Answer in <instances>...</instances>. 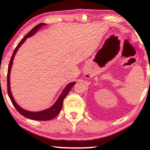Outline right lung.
I'll return each mask as SVG.
<instances>
[{
	"mask_svg": "<svg viewBox=\"0 0 150 150\" xmlns=\"http://www.w3.org/2000/svg\"><path fill=\"white\" fill-rule=\"evenodd\" d=\"M45 25L46 24L44 23H40L38 25H37V26H35L34 28L30 30V31L26 34V35H25L24 38L19 42V44H18L16 49L14 50L13 54H12L11 57V59L10 61L8 69V74H7V91H8V96L12 101V103L13 104L14 106L16 108L17 111L20 114H21L22 116H25L26 118L32 119V120H50L55 118V116L59 113L61 110H62L63 103V100H64L65 96H67L68 93L69 92L71 88H72L73 86L75 84V82L69 83V84L65 87L64 89L62 91V93H61V95H59V97H58L56 102L51 106V107L48 108L47 109H45V110H41L38 112H32V111L25 110V109L20 107V106L16 103V101H15L11 90V83H10V75H11V68H12V64H13V60H14V56L17 53L18 50V48L24 44V42L26 41V39L32 36L33 35H34L40 28L42 27L43 26H45Z\"/></svg>",
	"mask_w": 150,
	"mask_h": 150,
	"instance_id": "obj_1",
	"label": "right lung"
}]
</instances>
